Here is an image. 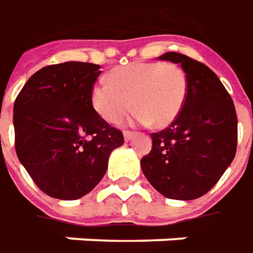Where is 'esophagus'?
Masks as SVG:
<instances>
[{
  "mask_svg": "<svg viewBox=\"0 0 253 253\" xmlns=\"http://www.w3.org/2000/svg\"><path fill=\"white\" fill-rule=\"evenodd\" d=\"M123 135H125V140L128 141V140H131V138L134 137V133H133V131H128V130H125V131H123Z\"/></svg>",
  "mask_w": 253,
  "mask_h": 253,
  "instance_id": "34e87169",
  "label": "esophagus"
}]
</instances>
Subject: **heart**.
Returning a JSON list of instances; mask_svg holds the SVG:
<instances>
[{"label": "heart", "instance_id": "obj_1", "mask_svg": "<svg viewBox=\"0 0 253 253\" xmlns=\"http://www.w3.org/2000/svg\"><path fill=\"white\" fill-rule=\"evenodd\" d=\"M187 95V77L182 67L161 61H135L116 67L108 81L92 89V103L108 123H118L135 108L137 123L165 127L182 109Z\"/></svg>", "mask_w": 253, "mask_h": 253}]
</instances>
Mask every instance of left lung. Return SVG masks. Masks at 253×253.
<instances>
[{"label":"left lung","instance_id":"left-lung-1","mask_svg":"<svg viewBox=\"0 0 253 253\" xmlns=\"http://www.w3.org/2000/svg\"><path fill=\"white\" fill-rule=\"evenodd\" d=\"M160 60L182 66L187 95L169 126L151 133L153 148L141 158V169L165 197L193 200L220 180L235 157L237 112L225 86L206 64L173 51Z\"/></svg>","mask_w":253,"mask_h":253}]
</instances>
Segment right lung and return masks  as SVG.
<instances>
[{
	"label": "right lung",
	"mask_w": 253,
	"mask_h": 253,
	"mask_svg": "<svg viewBox=\"0 0 253 253\" xmlns=\"http://www.w3.org/2000/svg\"><path fill=\"white\" fill-rule=\"evenodd\" d=\"M100 66L67 61L40 68L13 103L15 151L42 192L75 200L89 193L108 169L123 133L98 115L92 89Z\"/></svg>",
	"instance_id": "right-lung-1"
}]
</instances>
